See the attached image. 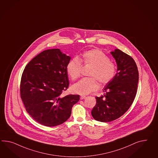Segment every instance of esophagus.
<instances>
[{"label":"esophagus","instance_id":"1","mask_svg":"<svg viewBox=\"0 0 158 158\" xmlns=\"http://www.w3.org/2000/svg\"><path fill=\"white\" fill-rule=\"evenodd\" d=\"M86 96H83V95H81V96H80V99L81 100H83V99H84L86 98Z\"/></svg>","mask_w":158,"mask_h":158}]
</instances>
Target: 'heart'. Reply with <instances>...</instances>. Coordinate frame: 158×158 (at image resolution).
Returning a JSON list of instances; mask_svg holds the SVG:
<instances>
[{"label": "heart", "mask_w": 158, "mask_h": 158, "mask_svg": "<svg viewBox=\"0 0 158 158\" xmlns=\"http://www.w3.org/2000/svg\"><path fill=\"white\" fill-rule=\"evenodd\" d=\"M81 62L92 65L89 73L90 77L81 79L72 87L73 93L86 95L98 88L97 79L101 84H106L113 80L116 74L115 65L110 61L105 53L98 49H92L82 53L80 60L74 57L68 62L66 71L72 80H75L80 76Z\"/></svg>", "instance_id": "1"}]
</instances>
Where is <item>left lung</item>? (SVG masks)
I'll return each instance as SVG.
<instances>
[{
  "label": "left lung",
  "instance_id": "8db88e82",
  "mask_svg": "<svg viewBox=\"0 0 158 158\" xmlns=\"http://www.w3.org/2000/svg\"><path fill=\"white\" fill-rule=\"evenodd\" d=\"M117 65L113 80L105 85L104 95L96 97L91 113L98 122H110L126 113L137 92L139 72L134 59L119 49L110 52Z\"/></svg>",
  "mask_w": 158,
  "mask_h": 158
}]
</instances>
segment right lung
<instances>
[{
	"label": "right lung",
	"instance_id": "right-lung-1",
	"mask_svg": "<svg viewBox=\"0 0 158 158\" xmlns=\"http://www.w3.org/2000/svg\"><path fill=\"white\" fill-rule=\"evenodd\" d=\"M71 58L59 49L40 53L25 67L20 81V96L34 120L54 127L69 118L79 95L61 96L69 86L66 65Z\"/></svg>",
	"mask_w": 158,
	"mask_h": 158
}]
</instances>
